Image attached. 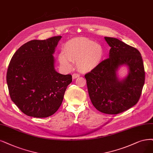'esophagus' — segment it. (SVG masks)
<instances>
[{
  "instance_id": "obj_1",
  "label": "esophagus",
  "mask_w": 153,
  "mask_h": 153,
  "mask_svg": "<svg viewBox=\"0 0 153 153\" xmlns=\"http://www.w3.org/2000/svg\"><path fill=\"white\" fill-rule=\"evenodd\" d=\"M79 76H80V75L79 74L75 73V74H72V78H73V79H76V78H77L78 77H79Z\"/></svg>"
}]
</instances>
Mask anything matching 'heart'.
<instances>
[{
  "mask_svg": "<svg viewBox=\"0 0 153 153\" xmlns=\"http://www.w3.org/2000/svg\"><path fill=\"white\" fill-rule=\"evenodd\" d=\"M103 54V49L99 44L87 38H77L65 44L59 55V60L67 69H71L73 62H77L78 69L88 72L100 63Z\"/></svg>",
  "mask_w": 153,
  "mask_h": 153,
  "instance_id": "1",
  "label": "heart"
}]
</instances>
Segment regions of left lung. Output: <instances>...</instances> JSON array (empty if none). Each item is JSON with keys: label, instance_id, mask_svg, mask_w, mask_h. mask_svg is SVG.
I'll use <instances>...</instances> for the list:
<instances>
[{"label": "left lung", "instance_id": "obj_1", "mask_svg": "<svg viewBox=\"0 0 153 153\" xmlns=\"http://www.w3.org/2000/svg\"><path fill=\"white\" fill-rule=\"evenodd\" d=\"M105 39L111 47L109 58L87 73L85 78L95 108L106 114H118L138 102L145 81L144 64L137 49L115 38ZM122 65L128 67L129 74L120 80L116 71Z\"/></svg>", "mask_w": 153, "mask_h": 153}]
</instances>
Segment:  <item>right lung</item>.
Wrapping results in <instances>:
<instances>
[{"label": "right lung", "instance_id": "1", "mask_svg": "<svg viewBox=\"0 0 153 153\" xmlns=\"http://www.w3.org/2000/svg\"><path fill=\"white\" fill-rule=\"evenodd\" d=\"M61 38L28 42L10 61L6 76L10 97L27 116L46 118L54 114L72 82L71 74L55 70L53 54Z\"/></svg>", "mask_w": 153, "mask_h": 153}]
</instances>
